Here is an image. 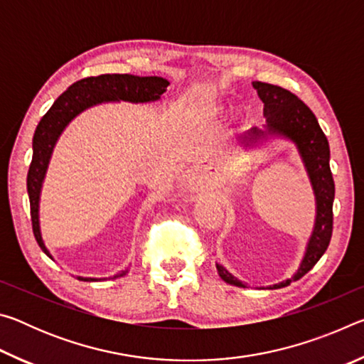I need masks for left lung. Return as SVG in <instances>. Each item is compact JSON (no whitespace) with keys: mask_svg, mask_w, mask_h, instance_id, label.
<instances>
[{"mask_svg":"<svg viewBox=\"0 0 364 364\" xmlns=\"http://www.w3.org/2000/svg\"><path fill=\"white\" fill-rule=\"evenodd\" d=\"M252 86L257 90L258 97L264 104L263 115L267 117V123H264L263 128L254 127L249 132H245L242 136H239V144L245 149H250V147H257L269 138L291 141L300 154L316 200L315 226H313L311 236L306 242L305 254L299 269L295 271L292 278L267 287L281 289L291 284L292 281L300 279L301 276L315 267L331 242L332 204H334L336 193L334 178H332L329 167L331 151L328 138H326L321 127H319L315 114L311 112L304 101H300L294 93L281 88V86L262 82H254ZM217 271L220 278L228 284L245 287L244 282L239 281L236 276H232L223 264L217 263Z\"/></svg>","mask_w":364,"mask_h":364,"instance_id":"1","label":"left lung"}]
</instances>
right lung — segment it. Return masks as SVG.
Segmentation results:
<instances>
[{"label":"right lung","mask_w":364,"mask_h":364,"mask_svg":"<svg viewBox=\"0 0 364 364\" xmlns=\"http://www.w3.org/2000/svg\"><path fill=\"white\" fill-rule=\"evenodd\" d=\"M168 85V80L162 77H138L130 75V73H106V75L100 77H88L78 80V82L69 86L54 101L51 109L43 115L33 134V156L27 175V193L30 199V215H32L35 239L40 249L51 260H54V258L49 254L41 236L40 200L49 160H51L54 146H56L60 134H63L67 125L86 109L106 102L125 101L133 104H144L159 101L160 96L167 91ZM127 273L128 269L120 271V273L112 276V279L125 276ZM77 279L101 281L102 278H82V276H77Z\"/></svg>","instance_id":"1"}]
</instances>
